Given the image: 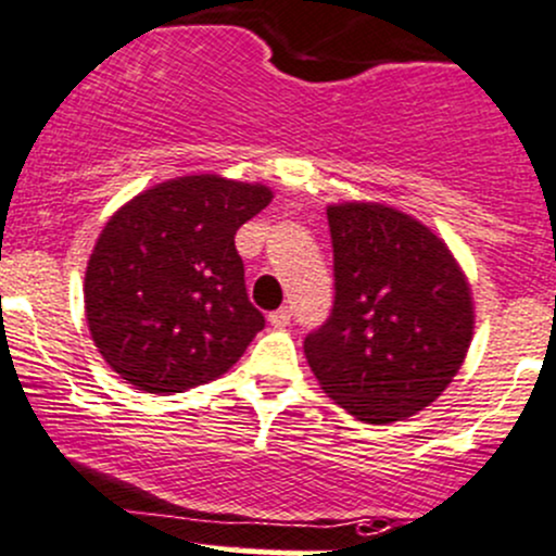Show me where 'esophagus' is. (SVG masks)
<instances>
[{
    "instance_id": "1",
    "label": "esophagus",
    "mask_w": 556,
    "mask_h": 556,
    "mask_svg": "<svg viewBox=\"0 0 556 556\" xmlns=\"http://www.w3.org/2000/svg\"><path fill=\"white\" fill-rule=\"evenodd\" d=\"M270 324L276 329H286L291 324V307H278V311L270 313Z\"/></svg>"
}]
</instances>
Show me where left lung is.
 I'll return each mask as SVG.
<instances>
[{"mask_svg":"<svg viewBox=\"0 0 556 556\" xmlns=\"http://www.w3.org/2000/svg\"><path fill=\"white\" fill-rule=\"evenodd\" d=\"M334 305L305 337L313 375L358 420L382 426L442 396L473 334L471 291L450 249L388 205L329 211Z\"/></svg>","mask_w":556,"mask_h":556,"instance_id":"1","label":"left lung"}]
</instances>
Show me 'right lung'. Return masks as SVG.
<instances>
[{"label": "right lung", "instance_id": "add662e5", "mask_svg": "<svg viewBox=\"0 0 556 556\" xmlns=\"http://www.w3.org/2000/svg\"><path fill=\"white\" fill-rule=\"evenodd\" d=\"M270 198L262 185L181 176L106 222L85 273V316L123 380L181 393L243 356L265 316L245 294L236 232Z\"/></svg>", "mask_w": 556, "mask_h": 556}]
</instances>
